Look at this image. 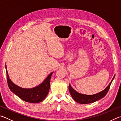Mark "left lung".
<instances>
[{"label":"left lung","instance_id":"8db88e82","mask_svg":"<svg viewBox=\"0 0 121 121\" xmlns=\"http://www.w3.org/2000/svg\"><path fill=\"white\" fill-rule=\"evenodd\" d=\"M115 76L114 77L112 78V80L110 82V83L109 84L107 87H106L105 89H104L103 91H102L100 92L95 94V95H83V94L79 93L77 92L76 91L73 89V88L71 86L70 84L69 85V91L70 92L71 97L75 100L78 103L82 104H90L92 103V102H95L96 101H98L99 99H101V98H104L106 95V94L109 91L110 86L111 85L112 81L115 77Z\"/></svg>","mask_w":121,"mask_h":121}]
</instances>
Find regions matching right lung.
I'll list each match as a JSON object with an SVG mask.
<instances>
[{
	"label": "right lung",
	"mask_w": 121,
	"mask_h": 121,
	"mask_svg": "<svg viewBox=\"0 0 121 121\" xmlns=\"http://www.w3.org/2000/svg\"><path fill=\"white\" fill-rule=\"evenodd\" d=\"M7 81L11 91L24 101L30 103H38L45 99L50 87V79L53 72L51 73L43 82L35 87L31 89H24L15 85L11 81L8 74L6 65Z\"/></svg>",
	"instance_id": "add662e5"
}]
</instances>
